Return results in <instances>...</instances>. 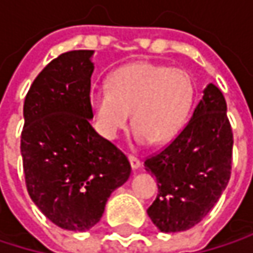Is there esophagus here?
<instances>
[{
    "mask_svg": "<svg viewBox=\"0 0 253 253\" xmlns=\"http://www.w3.org/2000/svg\"><path fill=\"white\" fill-rule=\"evenodd\" d=\"M128 161H130V166H131L133 170H137L140 167V160L139 158H136L133 155H128Z\"/></svg>",
    "mask_w": 253,
    "mask_h": 253,
    "instance_id": "esophagus-1",
    "label": "esophagus"
}]
</instances>
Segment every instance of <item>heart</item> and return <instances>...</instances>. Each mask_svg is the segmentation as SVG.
<instances>
[{"instance_id": "obj_1", "label": "heart", "mask_w": 253, "mask_h": 253, "mask_svg": "<svg viewBox=\"0 0 253 253\" xmlns=\"http://www.w3.org/2000/svg\"><path fill=\"white\" fill-rule=\"evenodd\" d=\"M193 99L195 84L186 70L136 61L114 70L105 87L92 92L90 107L105 139H116L131 113L133 139L140 145H161L181 130Z\"/></svg>"}]
</instances>
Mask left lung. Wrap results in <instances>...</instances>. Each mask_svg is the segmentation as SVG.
I'll return each instance as SVG.
<instances>
[{
    "label": "left lung",
    "instance_id": "left-lung-1",
    "mask_svg": "<svg viewBox=\"0 0 253 253\" xmlns=\"http://www.w3.org/2000/svg\"><path fill=\"white\" fill-rule=\"evenodd\" d=\"M233 131L221 90L210 83L192 119L145 169L158 183L148 208L152 223L164 233L196 226L217 204L231 174Z\"/></svg>",
    "mask_w": 253,
    "mask_h": 253
}]
</instances>
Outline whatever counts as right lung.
Returning <instances> with one entry per match:
<instances>
[{"label": "right lung", "mask_w": 253, "mask_h": 253, "mask_svg": "<svg viewBox=\"0 0 253 253\" xmlns=\"http://www.w3.org/2000/svg\"><path fill=\"white\" fill-rule=\"evenodd\" d=\"M93 51H69L33 80L23 105L20 151L30 199L55 226L84 231L125 184L127 157L90 126Z\"/></svg>", "instance_id": "right-lung-1"}]
</instances>
